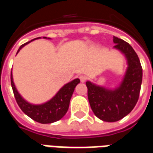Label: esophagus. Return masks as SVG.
Instances as JSON below:
<instances>
[{
	"mask_svg": "<svg viewBox=\"0 0 153 153\" xmlns=\"http://www.w3.org/2000/svg\"><path fill=\"white\" fill-rule=\"evenodd\" d=\"M79 79L82 83H84V82L87 80V77L85 76V75H80Z\"/></svg>",
	"mask_w": 153,
	"mask_h": 153,
	"instance_id": "esophagus-1",
	"label": "esophagus"
}]
</instances>
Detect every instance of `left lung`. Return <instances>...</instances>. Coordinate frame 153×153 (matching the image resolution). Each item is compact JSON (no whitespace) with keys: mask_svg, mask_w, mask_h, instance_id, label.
<instances>
[{"mask_svg":"<svg viewBox=\"0 0 153 153\" xmlns=\"http://www.w3.org/2000/svg\"><path fill=\"white\" fill-rule=\"evenodd\" d=\"M114 48L120 51L128 68L120 86L108 89L88 81V97L97 118L106 122L118 121L131 112L138 102L143 79V69L133 47L120 38L113 37Z\"/></svg>","mask_w":153,"mask_h":153,"instance_id":"left-lung-1","label":"left lung"}]
</instances>
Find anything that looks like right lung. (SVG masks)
I'll use <instances>...</instances> for the list:
<instances>
[{"instance_id":"add662e5","label":"right lung","mask_w":153,"mask_h":153,"mask_svg":"<svg viewBox=\"0 0 153 153\" xmlns=\"http://www.w3.org/2000/svg\"><path fill=\"white\" fill-rule=\"evenodd\" d=\"M38 38H37L35 39H38ZM43 38H47L44 37ZM30 42H28L20 46L17 53L25 47V45L29 43ZM10 82H11L12 89L14 92L15 100L18 103L19 106L20 107V109L23 111V112L28 115V117H30L33 120L38 122V123L50 124V123H53V122L59 120L66 114L67 111L69 109L72 94H73L77 84L79 83L80 80L79 79H75L70 83H66L58 91V93L51 99L49 100L47 102L42 103L40 105L31 104L22 97L21 95L19 93L15 88V83L13 81L12 72L10 74Z\"/></svg>"}]
</instances>
